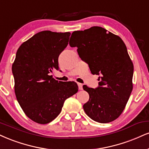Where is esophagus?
I'll list each match as a JSON object with an SVG mask.
<instances>
[{
	"mask_svg": "<svg viewBox=\"0 0 149 149\" xmlns=\"http://www.w3.org/2000/svg\"><path fill=\"white\" fill-rule=\"evenodd\" d=\"M78 88H79L80 90H82V84L79 83V82H78Z\"/></svg>",
	"mask_w": 149,
	"mask_h": 149,
	"instance_id": "esophagus-1",
	"label": "esophagus"
}]
</instances>
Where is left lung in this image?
Returning a JSON list of instances; mask_svg holds the SVG:
<instances>
[{"mask_svg":"<svg viewBox=\"0 0 149 149\" xmlns=\"http://www.w3.org/2000/svg\"><path fill=\"white\" fill-rule=\"evenodd\" d=\"M71 36L70 46H76L92 74L100 76L97 88L83 86L89 95L84 110L96 122H111L122 113L132 90L134 67L126 46L119 36L98 26Z\"/></svg>","mask_w":149,"mask_h":149,"instance_id":"8db88e82","label":"left lung"}]
</instances>
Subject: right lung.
Returning <instances> with one entry per match:
<instances>
[{
	"mask_svg": "<svg viewBox=\"0 0 149 149\" xmlns=\"http://www.w3.org/2000/svg\"><path fill=\"white\" fill-rule=\"evenodd\" d=\"M70 33L39 32L23 42L12 64L14 92L26 115L46 124L60 113L66 99L76 94L75 82L58 81L51 76L59 69L58 57L69 42Z\"/></svg>",
	"mask_w": 149,
	"mask_h": 149,
	"instance_id": "1",
	"label": "right lung"
}]
</instances>
